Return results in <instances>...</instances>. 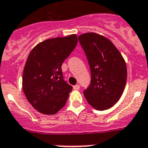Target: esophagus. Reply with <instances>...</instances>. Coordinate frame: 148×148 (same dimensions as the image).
<instances>
[{
    "instance_id": "obj_1",
    "label": "esophagus",
    "mask_w": 148,
    "mask_h": 148,
    "mask_svg": "<svg viewBox=\"0 0 148 148\" xmlns=\"http://www.w3.org/2000/svg\"><path fill=\"white\" fill-rule=\"evenodd\" d=\"M73 88H74L75 90H79L80 88V86L79 85H75V86H73Z\"/></svg>"
}]
</instances>
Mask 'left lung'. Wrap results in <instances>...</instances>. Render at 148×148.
<instances>
[{
    "label": "left lung",
    "instance_id": "obj_1",
    "mask_svg": "<svg viewBox=\"0 0 148 148\" xmlns=\"http://www.w3.org/2000/svg\"><path fill=\"white\" fill-rule=\"evenodd\" d=\"M91 70V82L83 94L99 111L112 108L121 98L127 80L126 63L114 45L105 36L87 33L79 36Z\"/></svg>",
    "mask_w": 148,
    "mask_h": 148
}]
</instances>
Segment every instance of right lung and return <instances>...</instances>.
Segmentation results:
<instances>
[{
  "mask_svg": "<svg viewBox=\"0 0 148 148\" xmlns=\"http://www.w3.org/2000/svg\"><path fill=\"white\" fill-rule=\"evenodd\" d=\"M77 36L49 39L28 56L23 73V90L32 106L44 114H54L66 103L73 87L63 79L62 62L74 50Z\"/></svg>",
  "mask_w": 148,
  "mask_h": 148,
  "instance_id": "obj_1",
  "label": "right lung"
}]
</instances>
